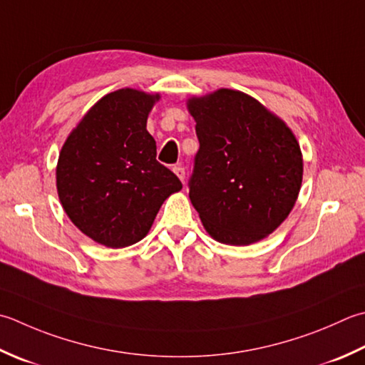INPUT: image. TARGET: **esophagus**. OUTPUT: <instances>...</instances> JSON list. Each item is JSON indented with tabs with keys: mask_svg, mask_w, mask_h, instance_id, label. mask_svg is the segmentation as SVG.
Instances as JSON below:
<instances>
[{
	"mask_svg": "<svg viewBox=\"0 0 365 365\" xmlns=\"http://www.w3.org/2000/svg\"><path fill=\"white\" fill-rule=\"evenodd\" d=\"M174 173L177 174V177L180 178L182 182H185V168H183V164H177V166H174Z\"/></svg>",
	"mask_w": 365,
	"mask_h": 365,
	"instance_id": "obj_1",
	"label": "esophagus"
}]
</instances>
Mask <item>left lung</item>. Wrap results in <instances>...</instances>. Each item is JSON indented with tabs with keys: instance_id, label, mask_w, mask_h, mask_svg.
Returning <instances> with one entry per match:
<instances>
[{
	"instance_id": "obj_1",
	"label": "left lung",
	"mask_w": 365,
	"mask_h": 365,
	"mask_svg": "<svg viewBox=\"0 0 365 365\" xmlns=\"http://www.w3.org/2000/svg\"><path fill=\"white\" fill-rule=\"evenodd\" d=\"M199 150L188 188L213 239L250 245L274 232L302 183V153L280 118L245 93L221 88L192 98Z\"/></svg>"
}]
</instances>
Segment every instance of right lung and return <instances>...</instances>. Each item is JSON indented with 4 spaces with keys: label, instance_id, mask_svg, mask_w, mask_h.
<instances>
[{
    "label": "right lung",
    "instance_id": "add662e5",
    "mask_svg": "<svg viewBox=\"0 0 365 365\" xmlns=\"http://www.w3.org/2000/svg\"><path fill=\"white\" fill-rule=\"evenodd\" d=\"M160 96L123 88L91 107L61 148L56 188L64 212L85 235L110 248L144 239L161 204L182 182L156 161L147 131Z\"/></svg>",
    "mask_w": 365,
    "mask_h": 365
}]
</instances>
